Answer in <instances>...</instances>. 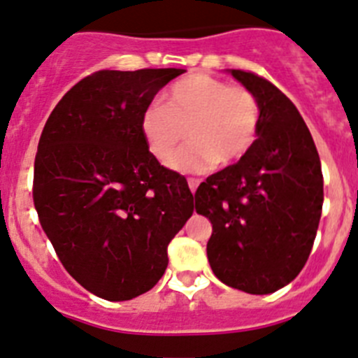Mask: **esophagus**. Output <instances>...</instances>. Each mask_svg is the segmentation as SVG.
<instances>
[{
  "label": "esophagus",
  "mask_w": 358,
  "mask_h": 358,
  "mask_svg": "<svg viewBox=\"0 0 358 358\" xmlns=\"http://www.w3.org/2000/svg\"><path fill=\"white\" fill-rule=\"evenodd\" d=\"M187 183H189V189H191L192 192H196V189H198V185H199V180L198 178H189V180H187Z\"/></svg>",
  "instance_id": "34e87169"
}]
</instances>
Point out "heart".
I'll return each instance as SVG.
<instances>
[{"label": "heart", "mask_w": 358, "mask_h": 358, "mask_svg": "<svg viewBox=\"0 0 358 358\" xmlns=\"http://www.w3.org/2000/svg\"><path fill=\"white\" fill-rule=\"evenodd\" d=\"M260 105L250 89L192 73L173 83L162 103L141 115V135L157 160L167 162L187 130L192 143L177 152L171 167L180 173L212 171L248 155L259 135Z\"/></svg>", "instance_id": "1"}]
</instances>
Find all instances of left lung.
Returning a JSON list of instances; mask_svg holds the SVG:
<instances>
[{"mask_svg": "<svg viewBox=\"0 0 358 358\" xmlns=\"http://www.w3.org/2000/svg\"><path fill=\"white\" fill-rule=\"evenodd\" d=\"M257 96L260 127L248 155L208 176L194 194L212 223L207 257L228 287L271 294L303 269L323 208V173L294 103L266 78L228 69Z\"/></svg>", "mask_w": 358, "mask_h": 358, "instance_id": "1", "label": "left lung"}]
</instances>
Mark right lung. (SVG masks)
<instances>
[{"label": "right lung", "mask_w": 358, "mask_h": 358, "mask_svg": "<svg viewBox=\"0 0 358 358\" xmlns=\"http://www.w3.org/2000/svg\"><path fill=\"white\" fill-rule=\"evenodd\" d=\"M182 73L98 71L64 94L38 141L41 227L66 271L108 301L162 278L167 244L194 210L187 180L160 166L141 135L144 108Z\"/></svg>", "instance_id": "add662e5"}]
</instances>
